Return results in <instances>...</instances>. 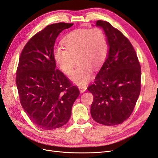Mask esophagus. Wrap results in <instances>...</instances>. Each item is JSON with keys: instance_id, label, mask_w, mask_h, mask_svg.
Wrapping results in <instances>:
<instances>
[{"instance_id": "esophagus-1", "label": "esophagus", "mask_w": 158, "mask_h": 158, "mask_svg": "<svg viewBox=\"0 0 158 158\" xmlns=\"http://www.w3.org/2000/svg\"><path fill=\"white\" fill-rule=\"evenodd\" d=\"M86 89H87V87L85 86V85H80L79 86V89L80 91V92H82V93L85 92V91L86 90Z\"/></svg>"}]
</instances>
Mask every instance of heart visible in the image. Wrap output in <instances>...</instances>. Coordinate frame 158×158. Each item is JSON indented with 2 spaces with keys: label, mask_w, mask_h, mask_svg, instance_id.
<instances>
[{
  "label": "heart",
  "mask_w": 158,
  "mask_h": 158,
  "mask_svg": "<svg viewBox=\"0 0 158 158\" xmlns=\"http://www.w3.org/2000/svg\"><path fill=\"white\" fill-rule=\"evenodd\" d=\"M63 47H56L52 56L60 70L66 75L72 74L75 59L79 64L71 76L72 81L84 85L92 79L93 68L101 66L108 52L106 34L99 27L78 29L70 31L63 40Z\"/></svg>",
  "instance_id": "heart-1"
}]
</instances>
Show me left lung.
Here are the masks:
<instances>
[{"label": "left lung", "mask_w": 158, "mask_h": 158, "mask_svg": "<svg viewBox=\"0 0 158 158\" xmlns=\"http://www.w3.org/2000/svg\"><path fill=\"white\" fill-rule=\"evenodd\" d=\"M107 38V58L94 83L88 90L93 94L91 115L103 125L121 124L131 116L141 89V66L131 43L111 23L98 20Z\"/></svg>", "instance_id": "left-lung-1"}]
</instances>
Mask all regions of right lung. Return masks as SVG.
<instances>
[{
	"mask_svg": "<svg viewBox=\"0 0 158 158\" xmlns=\"http://www.w3.org/2000/svg\"><path fill=\"white\" fill-rule=\"evenodd\" d=\"M73 25L47 26L27 41L19 59L16 83L21 105L30 120L45 130L68 123L80 94L78 87L56 69L52 56L56 37Z\"/></svg>",
	"mask_w": 158,
	"mask_h": 158,
	"instance_id": "1",
	"label": "right lung"
}]
</instances>
